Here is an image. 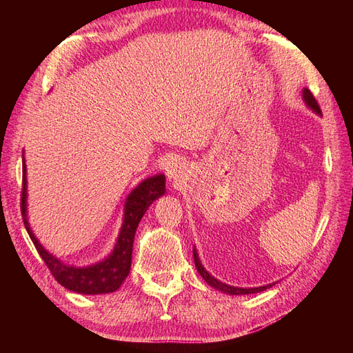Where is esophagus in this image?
Here are the masks:
<instances>
[{
    "label": "esophagus",
    "mask_w": 353,
    "mask_h": 353,
    "mask_svg": "<svg viewBox=\"0 0 353 353\" xmlns=\"http://www.w3.org/2000/svg\"><path fill=\"white\" fill-rule=\"evenodd\" d=\"M167 176L171 182H181V179L183 177V165L181 162L172 163L167 172Z\"/></svg>",
    "instance_id": "obj_1"
}]
</instances>
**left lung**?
I'll list each match as a JSON object with an SVG mask.
<instances>
[{"instance_id":"8db88e82","label":"left lung","mask_w":353,"mask_h":353,"mask_svg":"<svg viewBox=\"0 0 353 353\" xmlns=\"http://www.w3.org/2000/svg\"><path fill=\"white\" fill-rule=\"evenodd\" d=\"M302 99L305 101L306 106H308L312 112H316L317 115H321V110L319 108V104L316 101V99H314L312 94L308 91V89L303 88L302 89ZM192 254H194V264H196V268L197 272L200 273V276L203 277V279L206 281L208 285H211L212 288H215L216 291L220 292H224V294H229V296H244V294H254V292H261L264 291L270 287H273V283H268V285H262V287H253V288H243V287H234V285H229V283H224L221 281L216 279V277H214L211 273L208 272V270L203 267V264H201V261L199 258V253H197V249L196 245H194L192 249Z\"/></svg>"}]
</instances>
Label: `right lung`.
<instances>
[{"instance_id":"right-lung-1","label":"right lung","mask_w":353,"mask_h":353,"mask_svg":"<svg viewBox=\"0 0 353 353\" xmlns=\"http://www.w3.org/2000/svg\"><path fill=\"white\" fill-rule=\"evenodd\" d=\"M165 194V176L154 174L139 182L129 192L124 201V214L123 223L114 249L110 250L108 256L94 262L89 265H71L59 259L54 254L50 253L41 244L39 239L33 234L28 223L27 214V165L24 154H22V220L28 232L30 238L36 247L37 253L41 254L45 264L50 268L54 279L63 285L66 290L79 292V294L94 296V294H108V292L117 291L121 283L125 281L127 274L130 272L132 265V252L137 228L142 216L147 212L150 205L154 200L162 197Z\"/></svg>"}]
</instances>
